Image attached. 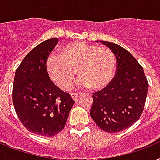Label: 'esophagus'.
Segmentation results:
<instances>
[{
  "label": "esophagus",
  "instance_id": "obj_1",
  "mask_svg": "<svg viewBox=\"0 0 160 160\" xmlns=\"http://www.w3.org/2000/svg\"><path fill=\"white\" fill-rule=\"evenodd\" d=\"M71 97L74 101H77V99H78L79 97V93H77V92L76 93H71Z\"/></svg>",
  "mask_w": 160,
  "mask_h": 160
}]
</instances>
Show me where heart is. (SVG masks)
<instances>
[{
  "instance_id": "1",
  "label": "heart",
  "mask_w": 160,
  "mask_h": 160,
  "mask_svg": "<svg viewBox=\"0 0 160 160\" xmlns=\"http://www.w3.org/2000/svg\"><path fill=\"white\" fill-rule=\"evenodd\" d=\"M77 72L78 86L93 90L106 88L116 72V58L112 51L86 42H77L61 48L59 56H50L47 72L51 80L62 90L71 87Z\"/></svg>"
}]
</instances>
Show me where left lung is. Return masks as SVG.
I'll use <instances>...</instances> for the list:
<instances>
[{"mask_svg":"<svg viewBox=\"0 0 160 160\" xmlns=\"http://www.w3.org/2000/svg\"><path fill=\"white\" fill-rule=\"evenodd\" d=\"M101 43L114 54L117 73L106 88L93 93L90 115L102 130L117 133L140 118L148 83L143 68L130 52L115 43L104 41Z\"/></svg>","mask_w":160,"mask_h":160,"instance_id":"1","label":"left lung"}]
</instances>
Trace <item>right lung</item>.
Listing matches in <instances>:
<instances>
[{
	"label": "right lung",
	"instance_id": "1",
	"mask_svg": "<svg viewBox=\"0 0 160 160\" xmlns=\"http://www.w3.org/2000/svg\"><path fill=\"white\" fill-rule=\"evenodd\" d=\"M58 42L50 38L24 58L16 71L12 101L20 121L30 132L52 137L62 130L74 101L51 81L47 60Z\"/></svg>",
	"mask_w": 160,
	"mask_h": 160
}]
</instances>
